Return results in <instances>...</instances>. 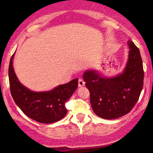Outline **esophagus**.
I'll return each mask as SVG.
<instances>
[{"mask_svg":"<svg viewBox=\"0 0 153 153\" xmlns=\"http://www.w3.org/2000/svg\"><path fill=\"white\" fill-rule=\"evenodd\" d=\"M78 86H79V87H82V86H85V82L82 79H79V80H78Z\"/></svg>","mask_w":153,"mask_h":153,"instance_id":"34e87169","label":"esophagus"}]
</instances>
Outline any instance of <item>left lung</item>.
Returning <instances> with one entry per match:
<instances>
[{"label":"left lung","instance_id":"obj_1","mask_svg":"<svg viewBox=\"0 0 153 153\" xmlns=\"http://www.w3.org/2000/svg\"><path fill=\"white\" fill-rule=\"evenodd\" d=\"M128 60L122 73L113 77L102 76L96 70H88L82 78L90 92L94 113L104 119H116L131 111L138 101L143 85L144 71L138 48L127 42Z\"/></svg>","mask_w":153,"mask_h":153}]
</instances>
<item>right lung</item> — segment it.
Returning <instances> with one entry per match:
<instances>
[{"label": "right lung", "mask_w": 153, "mask_h": 153, "mask_svg": "<svg viewBox=\"0 0 153 153\" xmlns=\"http://www.w3.org/2000/svg\"><path fill=\"white\" fill-rule=\"evenodd\" d=\"M13 54L9 65V81L11 95L22 111L39 123L57 122L67 114L65 103L78 86V79L59 85L51 91L34 92L19 82L13 67Z\"/></svg>", "instance_id": "right-lung-1"}]
</instances>
